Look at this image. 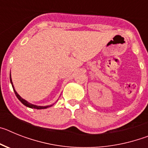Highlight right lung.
<instances>
[{
	"label": "right lung",
	"mask_w": 148,
	"mask_h": 148,
	"mask_svg": "<svg viewBox=\"0 0 148 148\" xmlns=\"http://www.w3.org/2000/svg\"><path fill=\"white\" fill-rule=\"evenodd\" d=\"M10 82L12 84V88L14 90V92H15V95L17 96L19 101H20L23 104V105H25L26 107L27 108H34V109H37V110H41V109H46V108H50L51 106H53V104H50V105H47V106H38V105H35V104H32L31 103L28 102L27 100L25 99H23V98L21 97V95L16 92V90H15V87H14V85H13V83H12V78H11V72H10Z\"/></svg>",
	"instance_id": "add662e5"
}]
</instances>
